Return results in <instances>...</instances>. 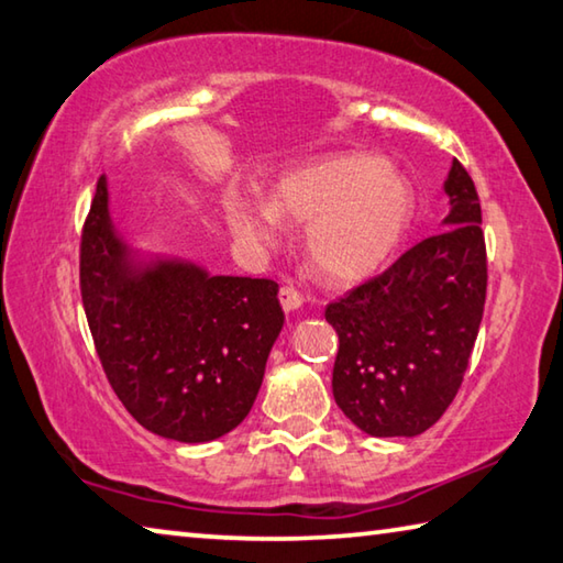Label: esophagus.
Returning a JSON list of instances; mask_svg holds the SVG:
<instances>
[{
	"label": "esophagus",
	"instance_id": "34e87169",
	"mask_svg": "<svg viewBox=\"0 0 563 563\" xmlns=\"http://www.w3.org/2000/svg\"><path fill=\"white\" fill-rule=\"evenodd\" d=\"M279 301H282L284 309L294 311V309L301 307V294H299L297 287H291V284H284V287L279 289Z\"/></svg>",
	"mask_w": 563,
	"mask_h": 563
}]
</instances>
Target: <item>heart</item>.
<instances>
[{
  "label": "heart",
  "instance_id": "b5f03b06",
  "mask_svg": "<svg viewBox=\"0 0 563 563\" xmlns=\"http://www.w3.org/2000/svg\"><path fill=\"white\" fill-rule=\"evenodd\" d=\"M416 210L406 175L376 155L339 153L294 167L276 183L269 205L240 195L224 214L240 240L269 246L279 220L309 222V260L323 279H366L400 244Z\"/></svg>",
  "mask_w": 563,
  "mask_h": 563
}]
</instances>
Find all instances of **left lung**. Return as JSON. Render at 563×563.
Wrapping results in <instances>:
<instances>
[{
    "mask_svg": "<svg viewBox=\"0 0 563 563\" xmlns=\"http://www.w3.org/2000/svg\"><path fill=\"white\" fill-rule=\"evenodd\" d=\"M445 192L452 227L327 307L339 333L333 398L373 438H412L435 426L475 349L487 246L479 195L460 161L450 167Z\"/></svg>",
    "mask_w": 563,
    "mask_h": 563,
    "instance_id": "8db88e82",
    "label": "left lung"
}]
</instances>
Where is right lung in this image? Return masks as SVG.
<instances>
[{
	"label": "right lung",
	"instance_id": "1",
	"mask_svg": "<svg viewBox=\"0 0 563 563\" xmlns=\"http://www.w3.org/2000/svg\"><path fill=\"white\" fill-rule=\"evenodd\" d=\"M78 272L106 378L145 430L210 442L240 426L284 327L279 284L170 260L137 269L111 227L106 177L84 222Z\"/></svg>",
	"mask_w": 563,
	"mask_h": 563
}]
</instances>
